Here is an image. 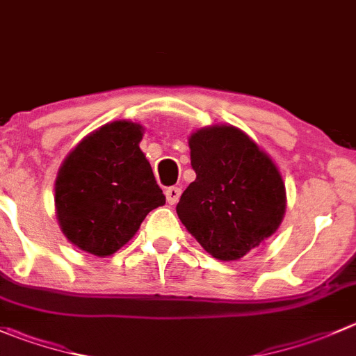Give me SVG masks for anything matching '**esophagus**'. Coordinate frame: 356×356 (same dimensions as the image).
<instances>
[{
    "label": "esophagus",
    "instance_id": "esophagus-1",
    "mask_svg": "<svg viewBox=\"0 0 356 356\" xmlns=\"http://www.w3.org/2000/svg\"><path fill=\"white\" fill-rule=\"evenodd\" d=\"M181 193L182 189L177 188V186H170V188H167V191H165V195H167V202L170 203V205H175V203L179 202V198H181Z\"/></svg>",
    "mask_w": 356,
    "mask_h": 356
}]
</instances>
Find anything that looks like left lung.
<instances>
[{"label":"left lung","instance_id":"8db88e82","mask_svg":"<svg viewBox=\"0 0 356 356\" xmlns=\"http://www.w3.org/2000/svg\"><path fill=\"white\" fill-rule=\"evenodd\" d=\"M195 182L177 216L220 261H236L270 238L285 212V186L271 158L234 127H210L189 139Z\"/></svg>","mask_w":356,"mask_h":356}]
</instances>
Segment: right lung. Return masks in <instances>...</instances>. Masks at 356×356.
Masks as SVG:
<instances>
[{
    "label": "right lung",
    "mask_w": 356,
    "mask_h": 356,
    "mask_svg": "<svg viewBox=\"0 0 356 356\" xmlns=\"http://www.w3.org/2000/svg\"><path fill=\"white\" fill-rule=\"evenodd\" d=\"M140 139V125L109 123L85 137L58 170V222L81 250L111 255L137 233L151 210L165 203Z\"/></svg>",
    "instance_id": "obj_1"
}]
</instances>
